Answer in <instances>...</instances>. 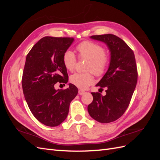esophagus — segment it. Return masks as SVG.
<instances>
[{
  "label": "esophagus",
  "mask_w": 160,
  "mask_h": 160,
  "mask_svg": "<svg viewBox=\"0 0 160 160\" xmlns=\"http://www.w3.org/2000/svg\"><path fill=\"white\" fill-rule=\"evenodd\" d=\"M84 93H85V91H82V90L78 91V93H79V95H80V96H82V95L84 94Z\"/></svg>",
  "instance_id": "1"
}]
</instances>
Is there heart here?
<instances>
[{"instance_id":"heart-1","label":"heart","mask_w":160,"mask_h":160,"mask_svg":"<svg viewBox=\"0 0 160 160\" xmlns=\"http://www.w3.org/2000/svg\"><path fill=\"white\" fill-rule=\"evenodd\" d=\"M80 58L89 60L87 64L86 73H76L70 76V82L75 86L84 89L94 82L92 72L97 76H101L106 72L109 64V57L105 53V49L99 44L91 41H84L77 46ZM77 57L72 51L67 49L62 56V62L68 71L75 69Z\"/></svg>"}]
</instances>
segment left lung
I'll return each mask as SVG.
<instances>
[{"instance_id":"8db88e82","label":"left lung","mask_w":160,"mask_h":160,"mask_svg":"<svg viewBox=\"0 0 160 160\" xmlns=\"http://www.w3.org/2000/svg\"><path fill=\"white\" fill-rule=\"evenodd\" d=\"M91 39L108 47L111 58L108 70L96 87L106 88L105 96L91 93L93 102L88 106L90 116L100 123L120 118L128 108L138 81L134 53L123 40L113 34L92 36Z\"/></svg>"}]
</instances>
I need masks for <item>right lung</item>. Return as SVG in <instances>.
I'll return each mask as SVG.
<instances>
[{
  "label": "right lung",
  "instance_id": "right-lung-1",
  "mask_svg": "<svg viewBox=\"0 0 160 160\" xmlns=\"http://www.w3.org/2000/svg\"><path fill=\"white\" fill-rule=\"evenodd\" d=\"M73 41V38L43 37L26 58L22 78L24 96L33 116L48 127H57L65 120L78 92L71 83L64 90L54 87L57 82H68L62 56Z\"/></svg>",
  "mask_w": 160,
  "mask_h": 160
}]
</instances>
